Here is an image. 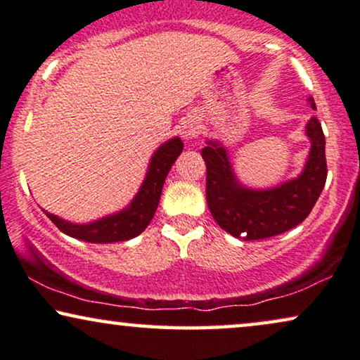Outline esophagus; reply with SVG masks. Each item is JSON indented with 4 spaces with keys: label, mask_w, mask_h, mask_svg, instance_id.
Returning a JSON list of instances; mask_svg holds the SVG:
<instances>
[{
    "label": "esophagus",
    "mask_w": 360,
    "mask_h": 360,
    "mask_svg": "<svg viewBox=\"0 0 360 360\" xmlns=\"http://www.w3.org/2000/svg\"><path fill=\"white\" fill-rule=\"evenodd\" d=\"M179 129H181V136H183L184 141H193L198 138L201 126H199V122L195 117H188V120H184L183 122H181Z\"/></svg>",
    "instance_id": "obj_1"
}]
</instances>
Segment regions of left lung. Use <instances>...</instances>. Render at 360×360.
Listing matches in <instances>:
<instances>
[{
    "label": "left lung",
    "mask_w": 360,
    "mask_h": 360,
    "mask_svg": "<svg viewBox=\"0 0 360 360\" xmlns=\"http://www.w3.org/2000/svg\"><path fill=\"white\" fill-rule=\"evenodd\" d=\"M316 109L314 98H309ZM311 149L301 174L267 189L244 186L236 176L227 148L219 139H206V199L221 229L234 238L257 240L292 229L306 219L324 189L327 177L326 138L317 117L306 124Z\"/></svg>",
    "instance_id": "1"
}]
</instances>
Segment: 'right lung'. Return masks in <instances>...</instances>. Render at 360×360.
<instances>
[{
  "mask_svg": "<svg viewBox=\"0 0 360 360\" xmlns=\"http://www.w3.org/2000/svg\"><path fill=\"white\" fill-rule=\"evenodd\" d=\"M183 141L181 138L167 139L162 143L149 159L146 176H144L143 184L133 201L122 207L121 211L109 214V216L99 217L96 221L84 222H71L63 219V217L54 216V214L44 211V214L51 219L59 231L71 236L75 239L86 240L93 244H109L121 243V240L133 239L139 236L151 222L154 212H156L159 199H161L162 186H165L166 176L174 165V161L183 153Z\"/></svg>",
  "mask_w": 360,
  "mask_h": 360,
  "instance_id": "right-lung-1",
  "label": "right lung"
}]
</instances>
